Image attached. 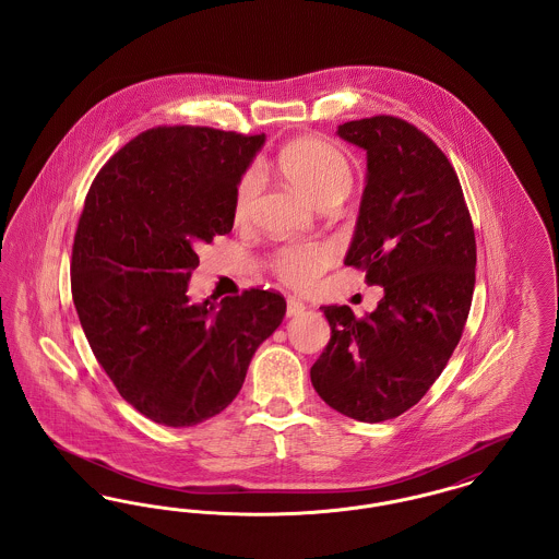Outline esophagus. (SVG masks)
I'll use <instances>...</instances> for the list:
<instances>
[{
  "mask_svg": "<svg viewBox=\"0 0 559 559\" xmlns=\"http://www.w3.org/2000/svg\"><path fill=\"white\" fill-rule=\"evenodd\" d=\"M304 310H306L304 301H299V299H295V297L287 299V317H295V314H299V312H304Z\"/></svg>",
  "mask_w": 559,
  "mask_h": 559,
  "instance_id": "esophagus-1",
  "label": "esophagus"
}]
</instances>
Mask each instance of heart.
Segmentation results:
<instances>
[{"label":"heart","mask_w":559,"mask_h":559,"mask_svg":"<svg viewBox=\"0 0 559 559\" xmlns=\"http://www.w3.org/2000/svg\"><path fill=\"white\" fill-rule=\"evenodd\" d=\"M278 171L312 197L319 205L342 201L352 187V167L346 155L319 138H301L287 144L276 157ZM262 192V174L249 167L235 192V219L247 222ZM333 249L324 242H289L274 251L272 267L292 287H310L331 264Z\"/></svg>","instance_id":"1"}]
</instances>
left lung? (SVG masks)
Instances as JSON below:
<instances>
[{
    "label": "left lung",
    "instance_id": "obj_1",
    "mask_svg": "<svg viewBox=\"0 0 559 559\" xmlns=\"http://www.w3.org/2000/svg\"><path fill=\"white\" fill-rule=\"evenodd\" d=\"M367 151V187L346 266L381 285L377 310L356 319L322 306L331 340L312 385L342 415L379 424L415 406L461 340L476 285V235L456 171L413 123L374 115L340 126Z\"/></svg>",
    "mask_w": 559,
    "mask_h": 559
}]
</instances>
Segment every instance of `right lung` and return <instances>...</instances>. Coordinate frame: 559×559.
Returning <instances> with one entry per match:
<instances>
[{"label":"right lung","instance_id":"obj_1","mask_svg":"<svg viewBox=\"0 0 559 559\" xmlns=\"http://www.w3.org/2000/svg\"><path fill=\"white\" fill-rule=\"evenodd\" d=\"M264 138L153 128L87 190L71 260L81 326L121 399L160 426L222 413L285 317L278 292L247 289L219 306L187 295L197 247L233 230L237 185Z\"/></svg>","mask_w":559,"mask_h":559}]
</instances>
